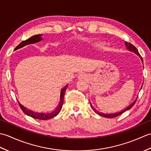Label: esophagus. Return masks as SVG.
Segmentation results:
<instances>
[{
    "instance_id": "obj_1",
    "label": "esophagus",
    "mask_w": 151,
    "mask_h": 151,
    "mask_svg": "<svg viewBox=\"0 0 151 151\" xmlns=\"http://www.w3.org/2000/svg\"><path fill=\"white\" fill-rule=\"evenodd\" d=\"M86 78V74L85 73H81L80 74V75H78V78L79 79V80H81V79H85Z\"/></svg>"
}]
</instances>
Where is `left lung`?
<instances>
[{"label": "left lung", "instance_id": "left-lung-1", "mask_svg": "<svg viewBox=\"0 0 151 151\" xmlns=\"http://www.w3.org/2000/svg\"><path fill=\"white\" fill-rule=\"evenodd\" d=\"M125 45H126V47H127V49L129 50V51H130V52H134V53H135V54H136V55L138 56L140 58H141V60H142V62H143V59H142V56H141V55L139 54V52H138V50H137V49H136V48L135 47H134V46L132 44H131L130 43L125 42ZM136 100H137V99H136V100L134 101V102H133V103L131 104H130V106H128L127 108L124 109L123 110H121V111H118V112H117V113H114V114H104V113H102V112H99L98 110H96V109H95L93 106H92L91 104V102H90V106H91V108L93 109V110L96 114H97L98 115H101V116L106 117V118H114V117L119 116V115H120L121 114L124 113V111H127V110H130V109L131 108H132V107L134 105V104L136 103Z\"/></svg>", "mask_w": 151, "mask_h": 151}]
</instances>
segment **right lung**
<instances>
[{
  "instance_id": "right-lung-1",
  "label": "right lung",
  "mask_w": 151,
  "mask_h": 151,
  "mask_svg": "<svg viewBox=\"0 0 151 151\" xmlns=\"http://www.w3.org/2000/svg\"><path fill=\"white\" fill-rule=\"evenodd\" d=\"M41 35L42 34H37V35H35V36H32L31 37L28 38V40L22 41V42L15 47V49L14 50H17L19 49H21V48L23 47L24 46L27 45H30V44H34L35 43H37L39 41L42 40V38H41ZM68 87V84H67L65 87L63 88L61 90V93H60V100L59 104L58 106L55 108V110L54 111H51L50 113H38V112H35L32 111L30 110H28V108L26 107H24L22 106L20 102H19V104L20 106V107L21 108V110L24 113L28 115L32 118L34 119H40V120H48L50 119H52L54 117H56V115L60 113V111L61 110V109L62 108V106L63 104V99H64V95H65V93L66 89Z\"/></svg>"
}]
</instances>
